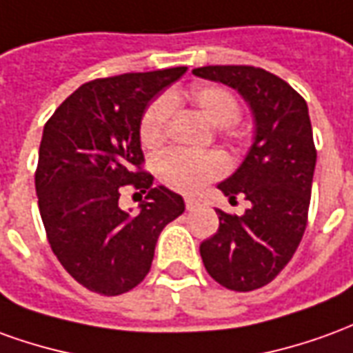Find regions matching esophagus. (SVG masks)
Segmentation results:
<instances>
[{
  "label": "esophagus",
  "mask_w": 353,
  "mask_h": 353,
  "mask_svg": "<svg viewBox=\"0 0 353 353\" xmlns=\"http://www.w3.org/2000/svg\"><path fill=\"white\" fill-rule=\"evenodd\" d=\"M199 204H201V202L196 201L194 196H185V208H187V210H194Z\"/></svg>",
  "instance_id": "obj_1"
}]
</instances>
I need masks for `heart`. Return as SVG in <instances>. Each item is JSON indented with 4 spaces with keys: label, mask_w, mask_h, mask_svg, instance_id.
<instances>
[{
    "label": "heart",
    "mask_w": 353,
    "mask_h": 353,
    "mask_svg": "<svg viewBox=\"0 0 353 353\" xmlns=\"http://www.w3.org/2000/svg\"><path fill=\"white\" fill-rule=\"evenodd\" d=\"M189 101L210 124L221 125L225 132L231 130V124L241 114V105L235 95L221 85H196L189 91ZM174 103L176 97H159L145 108L139 122V139L143 147L159 149L166 141ZM225 170L228 162L219 152H168L157 164L160 181L177 193H196L206 183L223 176Z\"/></svg>",
    "instance_id": "obj_1"
}]
</instances>
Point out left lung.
<instances>
[{
  "label": "left lung",
  "mask_w": 353,
  "mask_h": 353,
  "mask_svg": "<svg viewBox=\"0 0 353 353\" xmlns=\"http://www.w3.org/2000/svg\"><path fill=\"white\" fill-rule=\"evenodd\" d=\"M193 74L233 88L252 108V147L241 168L218 185L229 201L243 194L250 208L243 216L216 210L218 231L201 243L212 279L248 292L279 275L307 225L317 159L307 105L285 80L258 66H201Z\"/></svg>",
  "instance_id": "1"
}]
</instances>
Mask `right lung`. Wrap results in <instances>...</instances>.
I'll return each mask as SVG.
<instances>
[{
  "label": "right lung",
  "mask_w": 353,
  "mask_h": 353,
  "mask_svg": "<svg viewBox=\"0 0 353 353\" xmlns=\"http://www.w3.org/2000/svg\"><path fill=\"white\" fill-rule=\"evenodd\" d=\"M185 70L91 80L46 122L36 168L39 214L51 250L88 290L118 296L137 287L160 231L183 214V199L152 187L143 170L139 122L149 101ZM124 188L145 193L139 212L117 206Z\"/></svg>",
  "instance_id": "add662e5"
}]
</instances>
